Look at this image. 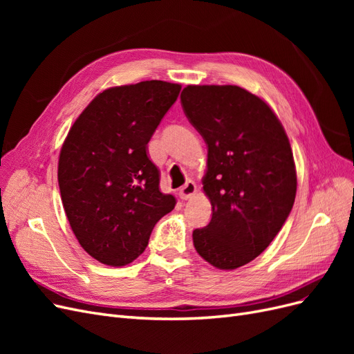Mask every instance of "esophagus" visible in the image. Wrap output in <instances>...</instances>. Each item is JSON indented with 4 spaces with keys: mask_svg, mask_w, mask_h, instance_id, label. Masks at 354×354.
Returning <instances> with one entry per match:
<instances>
[{
    "mask_svg": "<svg viewBox=\"0 0 354 354\" xmlns=\"http://www.w3.org/2000/svg\"><path fill=\"white\" fill-rule=\"evenodd\" d=\"M195 194H196V185L194 183V181H187V183L178 190V196H180V199H183V201L194 198Z\"/></svg>",
    "mask_w": 354,
    "mask_h": 354,
    "instance_id": "esophagus-1",
    "label": "esophagus"
}]
</instances>
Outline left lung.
I'll return each instance as SVG.
<instances>
[{
    "label": "left lung",
    "instance_id": "1",
    "mask_svg": "<svg viewBox=\"0 0 354 354\" xmlns=\"http://www.w3.org/2000/svg\"><path fill=\"white\" fill-rule=\"evenodd\" d=\"M208 147V226L194 230L203 260L233 270L259 257L282 229L297 194L288 136L274 112L238 85H187L180 95Z\"/></svg>",
    "mask_w": 354,
    "mask_h": 354
}]
</instances>
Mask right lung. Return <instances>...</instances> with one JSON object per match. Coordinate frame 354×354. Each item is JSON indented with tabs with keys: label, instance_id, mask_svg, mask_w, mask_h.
<instances>
[{
	"label": "right lung",
	"instance_id": "obj_1",
	"mask_svg": "<svg viewBox=\"0 0 354 354\" xmlns=\"http://www.w3.org/2000/svg\"><path fill=\"white\" fill-rule=\"evenodd\" d=\"M181 85L143 81L104 90L73 122L59 158L66 217L82 248L97 261L130 264L155 224L176 207L159 190L147 143Z\"/></svg>",
	"mask_w": 354,
	"mask_h": 354
}]
</instances>
